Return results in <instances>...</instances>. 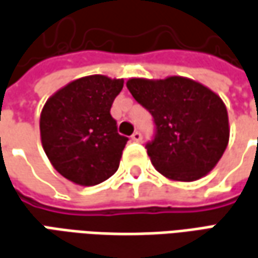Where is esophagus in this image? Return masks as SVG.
<instances>
[{
  "mask_svg": "<svg viewBox=\"0 0 258 258\" xmlns=\"http://www.w3.org/2000/svg\"><path fill=\"white\" fill-rule=\"evenodd\" d=\"M131 140L136 141V143H140V141H143V134H141L140 131H136V133L131 136Z\"/></svg>",
  "mask_w": 258,
  "mask_h": 258,
  "instance_id": "obj_1",
  "label": "esophagus"
}]
</instances>
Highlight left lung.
I'll return each instance as SVG.
<instances>
[{
    "label": "left lung",
    "mask_w": 258,
    "mask_h": 258,
    "mask_svg": "<svg viewBox=\"0 0 258 258\" xmlns=\"http://www.w3.org/2000/svg\"><path fill=\"white\" fill-rule=\"evenodd\" d=\"M127 89L154 118L145 148L159 173L192 182L215 168L229 143L227 110L216 93L180 76L130 79Z\"/></svg>",
    "instance_id": "8db88e82"
}]
</instances>
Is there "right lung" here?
I'll use <instances>...</instances> for the list:
<instances>
[{
	"mask_svg": "<svg viewBox=\"0 0 258 258\" xmlns=\"http://www.w3.org/2000/svg\"><path fill=\"white\" fill-rule=\"evenodd\" d=\"M122 86V79L86 76L45 103L39 121L42 147L66 179L93 186L118 169L128 138L117 133L110 108Z\"/></svg>",
	"mask_w": 258,
	"mask_h": 258,
	"instance_id": "add662e5",
	"label": "right lung"
}]
</instances>
